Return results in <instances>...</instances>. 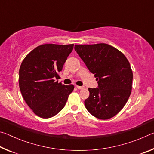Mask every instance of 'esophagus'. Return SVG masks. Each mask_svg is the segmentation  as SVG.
<instances>
[{
  "label": "esophagus",
  "instance_id": "obj_1",
  "mask_svg": "<svg viewBox=\"0 0 154 154\" xmlns=\"http://www.w3.org/2000/svg\"><path fill=\"white\" fill-rule=\"evenodd\" d=\"M77 89H79V90H83V89H84V87L79 86V85H77Z\"/></svg>",
  "mask_w": 154,
  "mask_h": 154
}]
</instances>
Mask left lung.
<instances>
[{
	"mask_svg": "<svg viewBox=\"0 0 154 154\" xmlns=\"http://www.w3.org/2000/svg\"><path fill=\"white\" fill-rule=\"evenodd\" d=\"M75 49L98 83V88H88L85 108L98 119L113 118L123 109L132 92L133 74L129 61L106 43L75 45Z\"/></svg>",
	"mask_w": 154,
	"mask_h": 154,
	"instance_id": "1",
	"label": "left lung"
}]
</instances>
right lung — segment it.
<instances>
[{
  "label": "right lung",
  "instance_id": "1",
  "mask_svg": "<svg viewBox=\"0 0 154 154\" xmlns=\"http://www.w3.org/2000/svg\"><path fill=\"white\" fill-rule=\"evenodd\" d=\"M74 44H44L31 51L21 64L19 86L25 102L36 116L51 118L66 105L74 85L55 79L62 70Z\"/></svg>",
  "mask_w": 154,
  "mask_h": 154
}]
</instances>
